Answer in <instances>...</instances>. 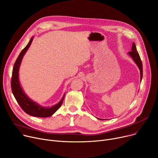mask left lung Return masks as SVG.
<instances>
[{
	"label": "left lung",
	"instance_id": "left-lung-1",
	"mask_svg": "<svg viewBox=\"0 0 158 158\" xmlns=\"http://www.w3.org/2000/svg\"><path fill=\"white\" fill-rule=\"evenodd\" d=\"M129 55V56L131 57V59L133 60V61L135 62V64L137 65V66L138 67L139 69H140V81H142V76H143V68H142V63L140 57V55H139L136 48V45L135 43H133L132 44V48H131V51L127 53ZM99 120H105V119H101L98 118Z\"/></svg>",
	"mask_w": 158,
	"mask_h": 158
}]
</instances>
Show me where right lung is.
Wrapping results in <instances>:
<instances>
[{
  "label": "right lung",
  "mask_w": 158,
  "mask_h": 158,
  "mask_svg": "<svg viewBox=\"0 0 158 158\" xmlns=\"http://www.w3.org/2000/svg\"><path fill=\"white\" fill-rule=\"evenodd\" d=\"M33 39L34 36L32 37L29 43L21 52L14 64L12 73L11 89L18 103L19 104L25 113L33 117H48L52 116L60 107L62 104L65 94H64L61 100L56 105L52 106H43L31 99L25 93L19 80V69L23 57L30 47Z\"/></svg>",
  "instance_id": "add662e5"
}]
</instances>
